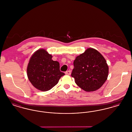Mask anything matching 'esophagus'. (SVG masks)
<instances>
[{
  "instance_id": "esophagus-1",
  "label": "esophagus",
  "mask_w": 132,
  "mask_h": 132,
  "mask_svg": "<svg viewBox=\"0 0 132 132\" xmlns=\"http://www.w3.org/2000/svg\"><path fill=\"white\" fill-rule=\"evenodd\" d=\"M65 74H66V75H70L71 74V71H70V70H68V71H66V72H65Z\"/></svg>"
}]
</instances>
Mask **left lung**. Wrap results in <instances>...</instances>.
Returning <instances> with one entry per match:
<instances>
[{
  "instance_id": "obj_1",
  "label": "left lung",
  "mask_w": 132,
  "mask_h": 132,
  "mask_svg": "<svg viewBox=\"0 0 132 132\" xmlns=\"http://www.w3.org/2000/svg\"><path fill=\"white\" fill-rule=\"evenodd\" d=\"M71 76L76 84L86 92L95 91L103 85L108 75V66L101 53L88 48L74 61Z\"/></svg>"
}]
</instances>
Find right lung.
<instances>
[{
    "instance_id": "right-lung-1",
    "label": "right lung",
    "mask_w": 132,
    "mask_h": 132,
    "mask_svg": "<svg viewBox=\"0 0 132 132\" xmlns=\"http://www.w3.org/2000/svg\"><path fill=\"white\" fill-rule=\"evenodd\" d=\"M44 50H38L32 55L27 67V76L34 87L45 92L54 87L65 74L60 70L59 63L52 60Z\"/></svg>"
}]
</instances>
